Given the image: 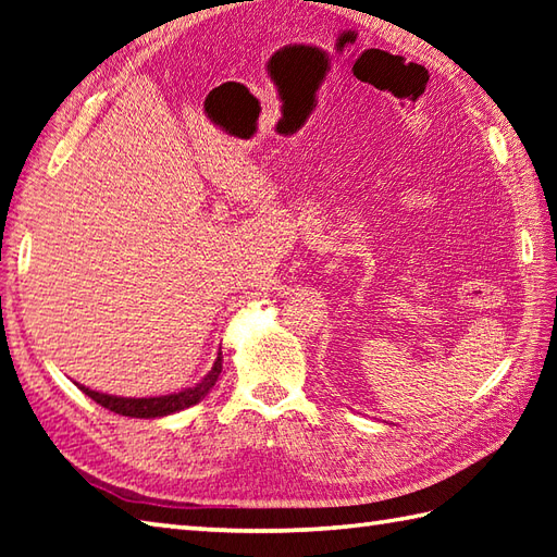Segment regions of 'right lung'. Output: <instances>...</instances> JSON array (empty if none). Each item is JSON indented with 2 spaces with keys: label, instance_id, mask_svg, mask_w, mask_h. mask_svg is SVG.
I'll use <instances>...</instances> for the list:
<instances>
[{
  "label": "right lung",
  "instance_id": "add662e5",
  "mask_svg": "<svg viewBox=\"0 0 557 557\" xmlns=\"http://www.w3.org/2000/svg\"><path fill=\"white\" fill-rule=\"evenodd\" d=\"M222 373V354H218L215 363H212V369L208 371V375L203 381L196 383L194 387H186L182 393H174V395H160V397H116V395H104V393H96V389H90L86 385H78L83 393H86L90 399H96L100 407L110 409L114 413H122V417H134V419H156V417H168V413L174 411H182L198 405L200 399H203L212 385L218 383V377Z\"/></svg>",
  "mask_w": 557,
  "mask_h": 557
}]
</instances>
